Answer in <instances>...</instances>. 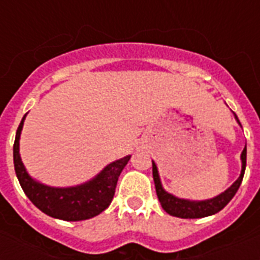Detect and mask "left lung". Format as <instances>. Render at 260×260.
<instances>
[{
    "label": "left lung",
    "instance_id": "8db88e82",
    "mask_svg": "<svg viewBox=\"0 0 260 260\" xmlns=\"http://www.w3.org/2000/svg\"><path fill=\"white\" fill-rule=\"evenodd\" d=\"M238 120V117H236ZM239 121V120H238ZM240 124V122H239ZM246 162H247V146L242 152V174L238 178V181L235 182L234 185L231 186L230 189H226L224 193H221L217 197L212 198V200H206V201H189V200H181L169 194L165 191L159 179L158 169L156 165L152 162V177H154L155 189H156V196L160 202V205L167 213L175 217L181 218H201L210 216L220 212L228 202L234 198L238 189L240 187V183L244 177V171H246Z\"/></svg>",
    "mask_w": 260,
    "mask_h": 260
}]
</instances>
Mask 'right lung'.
Returning <instances> with one entry per match:
<instances>
[{"label": "right lung", "instance_id": "1", "mask_svg": "<svg viewBox=\"0 0 260 260\" xmlns=\"http://www.w3.org/2000/svg\"><path fill=\"white\" fill-rule=\"evenodd\" d=\"M24 120L25 116L22 117L16 132L13 144V162L18 182L30 202L42 210L43 213L64 221L87 220L104 212L113 200L118 177L131 159V155L108 165L94 179L81 186L66 187V189L44 186L34 181L28 175L20 158L18 140H20Z\"/></svg>", "mask_w": 260, "mask_h": 260}]
</instances>
